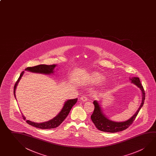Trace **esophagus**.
Returning a JSON list of instances; mask_svg holds the SVG:
<instances>
[{"instance_id": "34e87169", "label": "esophagus", "mask_w": 156, "mask_h": 156, "mask_svg": "<svg viewBox=\"0 0 156 156\" xmlns=\"http://www.w3.org/2000/svg\"><path fill=\"white\" fill-rule=\"evenodd\" d=\"M80 99L82 101H87V96L83 95L82 96V97H80Z\"/></svg>"}]
</instances>
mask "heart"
<instances>
[{
  "label": "heart",
  "mask_w": 156,
  "mask_h": 156,
  "mask_svg": "<svg viewBox=\"0 0 156 156\" xmlns=\"http://www.w3.org/2000/svg\"><path fill=\"white\" fill-rule=\"evenodd\" d=\"M90 80L91 81L96 83V84H100L104 81H105L106 80V78L105 77L98 73H94L92 74L90 77Z\"/></svg>",
  "instance_id": "heart-1"
}]
</instances>
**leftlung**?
<instances>
[{
	"instance_id": "left-lung-1",
	"label": "left lung",
	"mask_w": 156,
	"mask_h": 156,
	"mask_svg": "<svg viewBox=\"0 0 156 156\" xmlns=\"http://www.w3.org/2000/svg\"><path fill=\"white\" fill-rule=\"evenodd\" d=\"M130 80H131V83H134L137 87H139L140 89L142 92V102L139 109H137V112L128 120L122 122H116L108 119L105 114L103 113V112H102V110L101 109L100 104H98V101L94 100L93 104L94 105L95 108L93 114L91 115V119L93 121V123L95 124L96 128L99 130L111 133L123 131L128 128L129 126H130L135 119L137 115H138L140 110L144 104L145 93L144 87H142L138 77H133L130 78Z\"/></svg>"
}]
</instances>
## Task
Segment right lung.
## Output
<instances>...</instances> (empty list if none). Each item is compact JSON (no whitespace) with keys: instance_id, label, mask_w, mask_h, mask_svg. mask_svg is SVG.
Wrapping results in <instances>:
<instances>
[{"instance_id":"1","label":"right lung","mask_w":156,"mask_h":156,"mask_svg":"<svg viewBox=\"0 0 156 156\" xmlns=\"http://www.w3.org/2000/svg\"><path fill=\"white\" fill-rule=\"evenodd\" d=\"M56 66V65H39L38 66H34V67H29L27 69H25V70L32 72H34V73L49 74L53 73L54 69H55ZM23 73H24V72L23 71L20 74L19 79H17L14 86V96L15 97V98H16L15 90L16 89L17 85L18 84V83L19 82L21 78ZM77 100H78L77 98H74V99L69 100L66 101L60 112L55 117L48 122L41 123H35L28 120H26V122L30 126H33L38 128L42 129L55 128L60 126L61 124L63 122V120L66 119L72 107L76 104ZM22 117L24 120L26 119V118L23 115H22Z\"/></svg>"}]
</instances>
